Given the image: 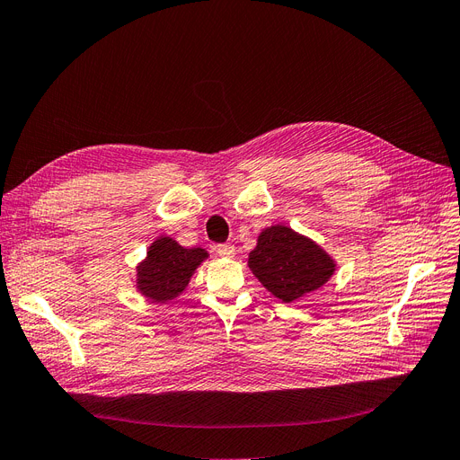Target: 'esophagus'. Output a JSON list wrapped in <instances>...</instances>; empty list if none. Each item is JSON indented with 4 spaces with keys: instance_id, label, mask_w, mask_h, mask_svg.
I'll use <instances>...</instances> for the list:
<instances>
[{
    "instance_id": "1",
    "label": "esophagus",
    "mask_w": 460,
    "mask_h": 460,
    "mask_svg": "<svg viewBox=\"0 0 460 460\" xmlns=\"http://www.w3.org/2000/svg\"><path fill=\"white\" fill-rule=\"evenodd\" d=\"M216 252H217V256H221V258H233L234 256V246L229 244V243H224V244L216 246Z\"/></svg>"
}]
</instances>
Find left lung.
<instances>
[{
  "mask_svg": "<svg viewBox=\"0 0 460 460\" xmlns=\"http://www.w3.org/2000/svg\"><path fill=\"white\" fill-rule=\"evenodd\" d=\"M248 267L267 290L284 303L324 286L335 263L316 243L286 226H273L258 236Z\"/></svg>",
  "mask_w": 460,
  "mask_h": 460,
  "instance_id": "8db88e82",
  "label": "left lung"
}]
</instances>
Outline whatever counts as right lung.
<instances>
[{"label":"right lung","instance_id":"right-lung-1","mask_svg":"<svg viewBox=\"0 0 460 460\" xmlns=\"http://www.w3.org/2000/svg\"><path fill=\"white\" fill-rule=\"evenodd\" d=\"M207 258V250L183 248L170 236H159L149 246L147 258L136 269V288L153 301L174 299Z\"/></svg>","mask_w":460,"mask_h":460}]
</instances>
